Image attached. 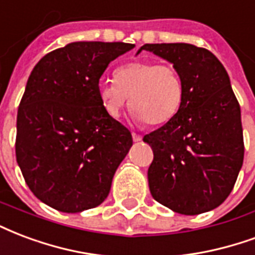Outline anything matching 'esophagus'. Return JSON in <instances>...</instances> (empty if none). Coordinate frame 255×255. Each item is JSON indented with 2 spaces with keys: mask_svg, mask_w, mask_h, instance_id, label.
I'll use <instances>...</instances> for the list:
<instances>
[{
  "mask_svg": "<svg viewBox=\"0 0 255 255\" xmlns=\"http://www.w3.org/2000/svg\"><path fill=\"white\" fill-rule=\"evenodd\" d=\"M132 139H133V142H140V140H142V135L132 132Z\"/></svg>",
  "mask_w": 255,
  "mask_h": 255,
  "instance_id": "34e87169",
  "label": "esophagus"
}]
</instances>
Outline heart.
<instances>
[{"mask_svg": "<svg viewBox=\"0 0 255 255\" xmlns=\"http://www.w3.org/2000/svg\"><path fill=\"white\" fill-rule=\"evenodd\" d=\"M115 78L99 85L100 100L111 118L118 119L131 97L133 118L155 127L170 122L184 103L185 86L174 66L136 60L119 67Z\"/></svg>", "mask_w": 255, "mask_h": 255, "instance_id": "heart-1", "label": "heart"}]
</instances>
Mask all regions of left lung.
I'll return each mask as SVG.
<instances>
[{
  "mask_svg": "<svg viewBox=\"0 0 255 255\" xmlns=\"http://www.w3.org/2000/svg\"><path fill=\"white\" fill-rule=\"evenodd\" d=\"M173 63L185 86L180 111L143 140L154 152L147 171L152 197L177 214L199 215L223 203L243 163L241 107L224 66L186 43L144 44Z\"/></svg>",
  "mask_w": 255,
  "mask_h": 255,
  "instance_id": "left-lung-1",
  "label": "left lung"
}]
</instances>
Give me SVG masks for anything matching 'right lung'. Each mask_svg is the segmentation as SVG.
<instances>
[{
  "instance_id": "obj_1",
  "label": "right lung",
  "mask_w": 255,
  "mask_h": 255,
  "mask_svg": "<svg viewBox=\"0 0 255 255\" xmlns=\"http://www.w3.org/2000/svg\"><path fill=\"white\" fill-rule=\"evenodd\" d=\"M129 43L74 41L33 67L17 112L16 159L37 199L77 214L107 199L132 135L99 96L108 65Z\"/></svg>"
}]
</instances>
